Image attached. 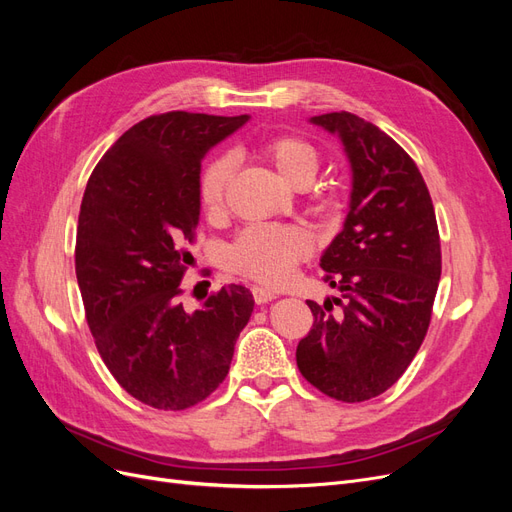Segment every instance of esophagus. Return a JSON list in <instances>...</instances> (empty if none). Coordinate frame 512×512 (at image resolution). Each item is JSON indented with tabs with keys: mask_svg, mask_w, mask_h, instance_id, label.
Returning <instances> with one entry per match:
<instances>
[{
	"mask_svg": "<svg viewBox=\"0 0 512 512\" xmlns=\"http://www.w3.org/2000/svg\"><path fill=\"white\" fill-rule=\"evenodd\" d=\"M252 294H254V301H256L258 305L269 303V301L277 299V292H273V290H269V288H262V286H254V288H252Z\"/></svg>",
	"mask_w": 512,
	"mask_h": 512,
	"instance_id": "1",
	"label": "esophagus"
}]
</instances>
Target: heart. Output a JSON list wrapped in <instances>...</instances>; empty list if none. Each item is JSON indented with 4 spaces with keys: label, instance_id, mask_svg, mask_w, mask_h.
I'll return each instance as SVG.
<instances>
[{
    "label": "heart",
    "instance_id": "obj_1",
    "mask_svg": "<svg viewBox=\"0 0 512 512\" xmlns=\"http://www.w3.org/2000/svg\"><path fill=\"white\" fill-rule=\"evenodd\" d=\"M262 156L288 185L312 183L318 173L316 149L294 136H275L262 145ZM232 175L230 158H215L198 183V200L207 215H218L224 207L226 185ZM312 252V239L294 224H252L239 232L228 247L226 262L252 280L282 284L292 275L297 262Z\"/></svg>",
    "mask_w": 512,
    "mask_h": 512
}]
</instances>
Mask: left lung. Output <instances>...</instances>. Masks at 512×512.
I'll list each match as a JSON object with an SVG mask.
<instances>
[{
    "label": "left lung",
    "mask_w": 512,
    "mask_h": 512,
    "mask_svg": "<svg viewBox=\"0 0 512 512\" xmlns=\"http://www.w3.org/2000/svg\"><path fill=\"white\" fill-rule=\"evenodd\" d=\"M309 123L337 136L350 162L344 228L320 256L342 312L307 301L314 327L297 346L307 382L337 401L393 386L421 348L442 273L436 211L408 153L374 123L327 113Z\"/></svg>",
    "instance_id": "left-lung-1"
}]
</instances>
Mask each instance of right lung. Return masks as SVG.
I'll use <instances>...</instances> for the list:
<instances>
[{"label": "right lung", "instance_id": "add662e5", "mask_svg": "<svg viewBox=\"0 0 512 512\" xmlns=\"http://www.w3.org/2000/svg\"><path fill=\"white\" fill-rule=\"evenodd\" d=\"M250 115L173 111L138 121L91 173L76 228V280L108 371L134 399L185 410L226 378L252 292L228 284L185 312L181 277L200 220V164Z\"/></svg>", "mask_w": 512, "mask_h": 512}]
</instances>
